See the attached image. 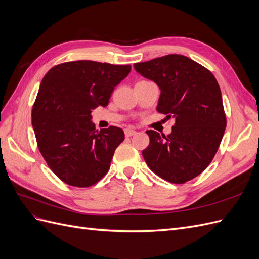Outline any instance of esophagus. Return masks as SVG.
Segmentation results:
<instances>
[{
	"label": "esophagus",
	"mask_w": 259,
	"mask_h": 259,
	"mask_svg": "<svg viewBox=\"0 0 259 259\" xmlns=\"http://www.w3.org/2000/svg\"><path fill=\"white\" fill-rule=\"evenodd\" d=\"M124 133H125V136L131 137V136L136 134V131L135 130H132V128H126V130H124Z\"/></svg>",
	"instance_id": "34e87169"
}]
</instances>
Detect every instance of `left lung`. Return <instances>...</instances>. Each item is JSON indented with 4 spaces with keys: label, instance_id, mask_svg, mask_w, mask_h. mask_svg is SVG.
<instances>
[{
    "label": "left lung",
    "instance_id": "obj_1",
    "mask_svg": "<svg viewBox=\"0 0 259 259\" xmlns=\"http://www.w3.org/2000/svg\"><path fill=\"white\" fill-rule=\"evenodd\" d=\"M161 90L156 110L173 116L169 135L149 130L143 156L150 169L173 184L199 176L215 156L227 125L222 92L209 70L184 55L170 54L134 65Z\"/></svg>",
    "mask_w": 259,
    "mask_h": 259
}]
</instances>
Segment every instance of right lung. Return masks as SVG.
Instances as JSON below:
<instances>
[{
  "instance_id": "1",
  "label": "right lung",
  "mask_w": 259,
  "mask_h": 259,
  "mask_svg": "<svg viewBox=\"0 0 259 259\" xmlns=\"http://www.w3.org/2000/svg\"><path fill=\"white\" fill-rule=\"evenodd\" d=\"M131 66L77 60L53 67L45 74L32 107V126L38 150L62 182L86 188L110 168L122 128L97 131L92 110L106 107L115 86Z\"/></svg>"
}]
</instances>
